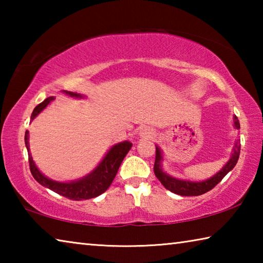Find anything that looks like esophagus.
Wrapping results in <instances>:
<instances>
[{"label": "esophagus", "instance_id": "1", "mask_svg": "<svg viewBox=\"0 0 263 263\" xmlns=\"http://www.w3.org/2000/svg\"><path fill=\"white\" fill-rule=\"evenodd\" d=\"M140 138H144V139H148V138H152L154 136V131L152 127L148 126H144L141 127V130L139 132Z\"/></svg>", "mask_w": 263, "mask_h": 263}]
</instances>
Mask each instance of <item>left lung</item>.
Instances as JSON below:
<instances>
[{
	"instance_id": "left-lung-1",
	"label": "left lung",
	"mask_w": 263,
	"mask_h": 263,
	"mask_svg": "<svg viewBox=\"0 0 263 263\" xmlns=\"http://www.w3.org/2000/svg\"><path fill=\"white\" fill-rule=\"evenodd\" d=\"M233 123L234 127L239 130L240 124L238 121L237 116H233ZM155 162H154V174L158 177V180L161 182V184L164 188L168 189L172 193L181 196H199L210 191L212 188L219 183V182L224 179L225 175L228 174L229 172L232 171L235 164L238 162L239 155H240V141L237 140L234 142L232 154H231V158L224 167H222L219 172L211 176L210 179H206L201 182H194L189 180H181L177 179V177L171 176L167 174L166 172H163L162 169V152L158 145H155Z\"/></svg>"
}]
</instances>
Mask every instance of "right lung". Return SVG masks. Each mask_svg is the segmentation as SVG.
<instances>
[{"label": "right lung", "instance_id": "obj_1", "mask_svg": "<svg viewBox=\"0 0 263 263\" xmlns=\"http://www.w3.org/2000/svg\"><path fill=\"white\" fill-rule=\"evenodd\" d=\"M64 94L68 95L70 97H75V99H84V95L77 94V92L72 91H62ZM54 100V97H47V99L42 102L41 104L35 106L32 115H31V121L37 117V116L42 112V111L46 108V106ZM25 146L28 148L29 153V163H30V171L31 174L34 177V180L41 183L45 188H48L54 191V193L59 194L64 197H67L73 201H82V199H89L94 198L103 194L104 191L109 188L110 184L112 183L116 174H117L118 168L121 166L122 161L125 158V155L128 153V151L132 147V142L130 141H123L119 144L114 145L106 154L102 161L97 164L92 172L89 173L88 175L81 177V179L70 181V182H58L50 179L43 174L35 166L32 157L30 153V145H29V131L25 132Z\"/></svg>", "mask_w": 263, "mask_h": 263}]
</instances>
